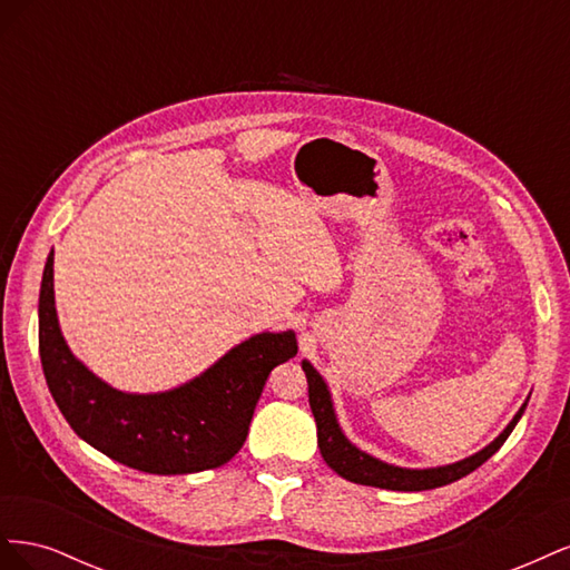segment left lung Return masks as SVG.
<instances>
[{
	"mask_svg": "<svg viewBox=\"0 0 570 570\" xmlns=\"http://www.w3.org/2000/svg\"><path fill=\"white\" fill-rule=\"evenodd\" d=\"M302 371L306 373L308 404H312V413L316 419L318 446H321L323 461L344 480L356 482V485H368V488H381V490H396V492L435 490V488L450 485V482L473 473L478 465L485 463L499 450V446L507 442L511 430L515 428V423L521 421L523 411L528 406V400H525L523 406L519 409V413L511 419V423L502 430V433H499V438H494L485 446V450H480L478 454H473L469 459L438 465V469H402V465H392V463H385L366 452H361L356 444H352L347 440V435L342 433V428L337 423L333 396L321 377V373L312 364H308L306 358L302 361Z\"/></svg>",
	"mask_w": 570,
	"mask_h": 570,
	"instance_id": "obj_1",
	"label": "left lung"
}]
</instances>
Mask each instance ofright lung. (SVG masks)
I'll use <instances>...</instances> for the list:
<instances>
[{
    "label": "right lung",
    "instance_id": "obj_1",
    "mask_svg": "<svg viewBox=\"0 0 570 570\" xmlns=\"http://www.w3.org/2000/svg\"><path fill=\"white\" fill-rule=\"evenodd\" d=\"M40 358L51 396L76 435L130 469L180 475L218 469L247 440L268 373L297 354L295 331L258 333L166 392H120L73 356L55 306V249L40 287Z\"/></svg>",
    "mask_w": 570,
    "mask_h": 570
}]
</instances>
